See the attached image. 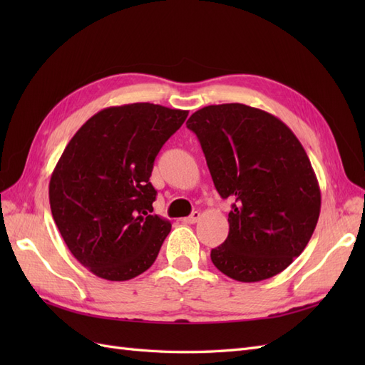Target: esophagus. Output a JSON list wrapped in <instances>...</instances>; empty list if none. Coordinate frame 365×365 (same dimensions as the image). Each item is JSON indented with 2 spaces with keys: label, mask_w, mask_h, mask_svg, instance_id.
Segmentation results:
<instances>
[{
  "label": "esophagus",
  "mask_w": 365,
  "mask_h": 365,
  "mask_svg": "<svg viewBox=\"0 0 365 365\" xmlns=\"http://www.w3.org/2000/svg\"><path fill=\"white\" fill-rule=\"evenodd\" d=\"M200 217H201V212H193L190 216L184 217L182 220H184V224H196L197 220H200Z\"/></svg>",
  "instance_id": "34e87169"
}]
</instances>
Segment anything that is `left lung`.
<instances>
[{"label":"left lung","instance_id":"8db88e82","mask_svg":"<svg viewBox=\"0 0 365 365\" xmlns=\"http://www.w3.org/2000/svg\"><path fill=\"white\" fill-rule=\"evenodd\" d=\"M185 125L200 138L216 190L235 201L213 264L244 283L274 277L303 252L322 208L302 143L275 115L242 103L205 106Z\"/></svg>","mask_w":365,"mask_h":365}]
</instances>
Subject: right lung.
<instances>
[{"mask_svg": "<svg viewBox=\"0 0 365 365\" xmlns=\"http://www.w3.org/2000/svg\"><path fill=\"white\" fill-rule=\"evenodd\" d=\"M187 115L153 103L109 106L65 148L50 178L51 215L70 252L97 277L130 280L155 262L172 224L152 215L149 178Z\"/></svg>", "mask_w": 365, "mask_h": 365, "instance_id": "add662e5", "label": "right lung"}]
</instances>
